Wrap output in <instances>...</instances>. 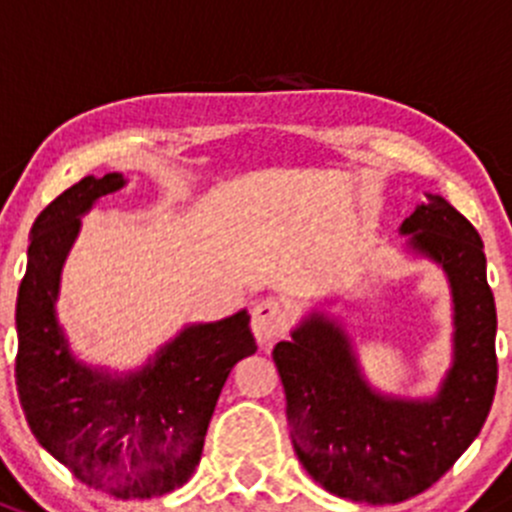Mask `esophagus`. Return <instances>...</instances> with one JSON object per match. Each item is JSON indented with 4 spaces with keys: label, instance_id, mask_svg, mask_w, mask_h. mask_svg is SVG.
<instances>
[{
    "label": "esophagus",
    "instance_id": "esophagus-1",
    "mask_svg": "<svg viewBox=\"0 0 512 512\" xmlns=\"http://www.w3.org/2000/svg\"><path fill=\"white\" fill-rule=\"evenodd\" d=\"M287 322H290V315L275 297H267L252 307V335L262 347H270L285 332Z\"/></svg>",
    "mask_w": 512,
    "mask_h": 512
}]
</instances>
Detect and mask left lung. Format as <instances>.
Returning <instances> with one entry per match:
<instances>
[{
  "label": "left lung",
  "mask_w": 512,
  "mask_h": 512,
  "mask_svg": "<svg viewBox=\"0 0 512 512\" xmlns=\"http://www.w3.org/2000/svg\"><path fill=\"white\" fill-rule=\"evenodd\" d=\"M400 232L443 265L453 287L455 362L438 398L372 393L345 332L322 315L272 350L300 463L332 495L372 505L403 503L438 483L478 438L498 385V317L478 230L448 200L428 195Z\"/></svg>",
  "instance_id": "left-lung-1"
}]
</instances>
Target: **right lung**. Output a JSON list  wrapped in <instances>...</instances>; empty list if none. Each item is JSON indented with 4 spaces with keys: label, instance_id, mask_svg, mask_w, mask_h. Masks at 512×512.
<instances>
[{
    "label": "right lung",
    "instance_id": "add662e5",
    "mask_svg": "<svg viewBox=\"0 0 512 512\" xmlns=\"http://www.w3.org/2000/svg\"><path fill=\"white\" fill-rule=\"evenodd\" d=\"M122 185L119 172L82 177L34 220L17 297L14 372L24 418L47 453L89 488L145 500L190 480L222 385L257 345L242 310L187 327L127 380H109L72 360L54 320L59 270L77 237L79 215Z\"/></svg>",
    "mask_w": 512,
    "mask_h": 512
}]
</instances>
